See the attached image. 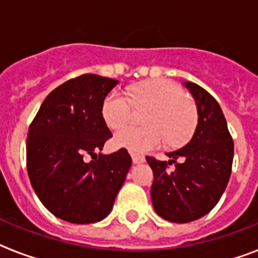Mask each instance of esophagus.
Segmentation results:
<instances>
[{"label": "esophagus", "instance_id": "34e87169", "mask_svg": "<svg viewBox=\"0 0 258 258\" xmlns=\"http://www.w3.org/2000/svg\"><path fill=\"white\" fill-rule=\"evenodd\" d=\"M131 157H133V162L135 165H139V163H143V162H145V158L142 157V155H138V154L131 153Z\"/></svg>", "mask_w": 258, "mask_h": 258}]
</instances>
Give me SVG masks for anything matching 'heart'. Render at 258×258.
<instances>
[{
    "mask_svg": "<svg viewBox=\"0 0 258 258\" xmlns=\"http://www.w3.org/2000/svg\"><path fill=\"white\" fill-rule=\"evenodd\" d=\"M133 105H150L153 109L146 117L150 127H127L117 131L113 145L130 153L143 154L157 147L165 139L170 143L183 141L196 124V111L187 100L183 89L166 80L145 83L128 91V96L113 89L104 97L101 116L109 128L124 127L133 115Z\"/></svg>",
    "mask_w": 258,
    "mask_h": 258,
    "instance_id": "obj_1",
    "label": "heart"
}]
</instances>
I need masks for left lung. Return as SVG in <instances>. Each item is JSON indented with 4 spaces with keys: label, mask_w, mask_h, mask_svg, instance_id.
<instances>
[{
    "label": "left lung",
    "mask_w": 258,
    "mask_h": 258,
    "mask_svg": "<svg viewBox=\"0 0 258 258\" xmlns=\"http://www.w3.org/2000/svg\"><path fill=\"white\" fill-rule=\"evenodd\" d=\"M196 101L198 123L187 145L166 153L170 158L157 161L147 157L153 169L151 201L159 217L186 224L206 216L224 194L230 178L234 145L226 119L216 99L196 83H182ZM176 159H180L178 164ZM176 170L169 172L167 165Z\"/></svg>",
    "instance_id": "left-lung-1"
}]
</instances>
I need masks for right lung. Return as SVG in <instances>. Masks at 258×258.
<instances>
[{"mask_svg":"<svg viewBox=\"0 0 258 258\" xmlns=\"http://www.w3.org/2000/svg\"><path fill=\"white\" fill-rule=\"evenodd\" d=\"M117 83L99 75L71 79L45 97L29 127L32 187L53 216L71 224L104 220L133 163L125 149L101 154L112 137L101 104Z\"/></svg>","mask_w":258,"mask_h":258,"instance_id":"1","label":"right lung"}]
</instances>
